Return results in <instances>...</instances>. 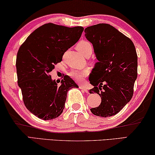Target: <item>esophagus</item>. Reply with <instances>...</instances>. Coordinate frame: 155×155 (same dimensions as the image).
<instances>
[{"label":"esophagus","mask_w":155,"mask_h":155,"mask_svg":"<svg viewBox=\"0 0 155 155\" xmlns=\"http://www.w3.org/2000/svg\"><path fill=\"white\" fill-rule=\"evenodd\" d=\"M79 88H80L81 89H82V90L84 91H85V92H86V93H88V89H87V88H86V86H80Z\"/></svg>","instance_id":"34e87169"}]
</instances>
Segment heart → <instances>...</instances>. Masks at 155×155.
I'll return each mask as SVG.
<instances>
[{"label":"heart","mask_w":155,"mask_h":155,"mask_svg":"<svg viewBox=\"0 0 155 155\" xmlns=\"http://www.w3.org/2000/svg\"><path fill=\"white\" fill-rule=\"evenodd\" d=\"M77 48L78 49V51L82 54L85 53L86 52L88 51H91L92 52V45H91L90 43L85 41H82L78 43L77 45ZM88 69H81V70L74 69V70L71 71L69 74L71 78H74V79L77 80L78 81H81L84 79V78L86 77V76L88 75Z\"/></svg>","instance_id":"obj_1"}]
</instances>
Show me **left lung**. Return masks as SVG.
I'll return each instance as SVG.
<instances>
[{
  "label": "left lung",
  "instance_id": "8db88e82",
  "mask_svg": "<svg viewBox=\"0 0 155 155\" xmlns=\"http://www.w3.org/2000/svg\"><path fill=\"white\" fill-rule=\"evenodd\" d=\"M85 37L93 44L98 62L91 73L90 84L101 103L91 108L93 114L114 116L132 98L138 76V56L129 38L108 24H98L85 29Z\"/></svg>",
  "mask_w": 155,
  "mask_h": 155
}]
</instances>
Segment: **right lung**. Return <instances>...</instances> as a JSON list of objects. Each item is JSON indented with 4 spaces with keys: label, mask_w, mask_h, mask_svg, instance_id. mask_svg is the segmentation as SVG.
I'll return each mask as SVG.
<instances>
[{
    "label": "right lung",
    "mask_w": 155,
    "mask_h": 155,
    "mask_svg": "<svg viewBox=\"0 0 155 155\" xmlns=\"http://www.w3.org/2000/svg\"><path fill=\"white\" fill-rule=\"evenodd\" d=\"M82 27L45 24L27 37L17 55V83L30 112L43 120L55 119L64 108L69 89L78 85L64 76L58 86L50 75L62 55L79 40Z\"/></svg>",
    "instance_id": "1"
}]
</instances>
